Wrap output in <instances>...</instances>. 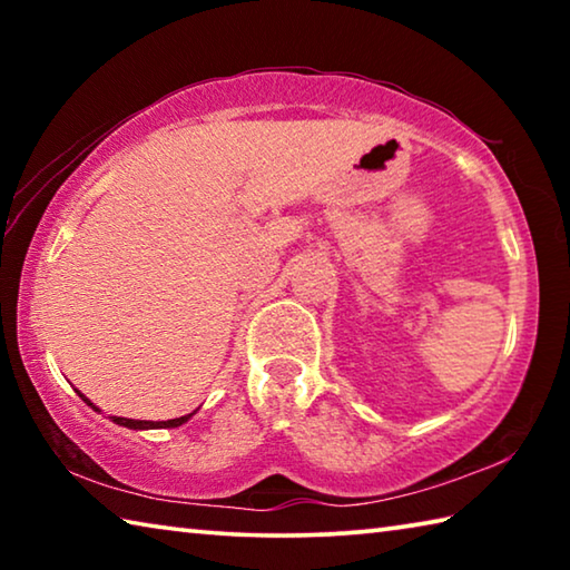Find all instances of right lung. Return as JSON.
Instances as JSON below:
<instances>
[{
  "label": "right lung",
  "instance_id": "right-lung-1",
  "mask_svg": "<svg viewBox=\"0 0 570 570\" xmlns=\"http://www.w3.org/2000/svg\"><path fill=\"white\" fill-rule=\"evenodd\" d=\"M80 394V392H77ZM80 397L90 404V407L95 410V412H100V407H95V404L85 397V394H80ZM193 414L196 412H190V414H183V417H176V420H166V422H150V420H128V417H110L115 424H120V428H128V430H158V428H180V424H186Z\"/></svg>",
  "mask_w": 570,
  "mask_h": 570
}]
</instances>
